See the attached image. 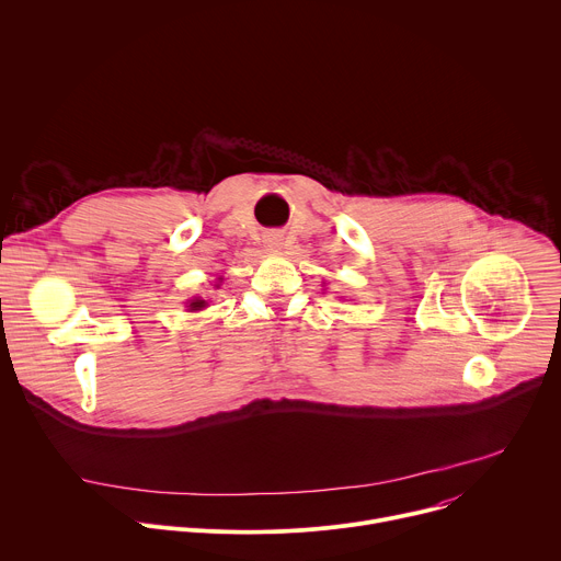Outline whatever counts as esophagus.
I'll return each instance as SVG.
<instances>
[{
    "mask_svg": "<svg viewBox=\"0 0 561 561\" xmlns=\"http://www.w3.org/2000/svg\"><path fill=\"white\" fill-rule=\"evenodd\" d=\"M279 244H282V239H279V234H277V232L266 234V247H268V249H277Z\"/></svg>",
    "mask_w": 561,
    "mask_h": 561,
    "instance_id": "esophagus-1",
    "label": "esophagus"
}]
</instances>
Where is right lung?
I'll use <instances>...</instances> for the list:
<instances>
[{"label": "right lung", "mask_w": 561, "mask_h": 561, "mask_svg": "<svg viewBox=\"0 0 561 561\" xmlns=\"http://www.w3.org/2000/svg\"><path fill=\"white\" fill-rule=\"evenodd\" d=\"M206 306V301L204 299H195V301H191V308L193 310H199V308H204Z\"/></svg>", "instance_id": "right-lung-1"}]
</instances>
